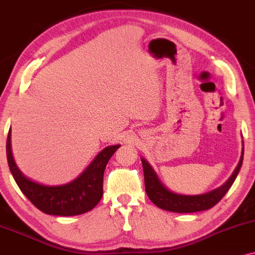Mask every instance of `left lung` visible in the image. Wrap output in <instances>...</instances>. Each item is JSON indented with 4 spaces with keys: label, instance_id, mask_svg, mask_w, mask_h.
<instances>
[{
    "label": "left lung",
    "instance_id": "obj_1",
    "mask_svg": "<svg viewBox=\"0 0 255 255\" xmlns=\"http://www.w3.org/2000/svg\"><path fill=\"white\" fill-rule=\"evenodd\" d=\"M242 159H244V149H242L240 161H239L238 166H236L231 178L222 186H220L219 189L208 192V194L197 196L178 195L174 194V192H171L170 190H167L159 182L158 177L155 176L154 171L149 166L148 162L145 159H141L143 168V177H145L146 194L157 207L167 211H173V213H196V211L208 210L219 203L221 199L223 198V196L231 189V186L234 183L235 178L241 168Z\"/></svg>",
    "mask_w": 255,
    "mask_h": 255
}]
</instances>
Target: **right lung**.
Masks as SVG:
<instances>
[{
    "label": "right lung",
    "instance_id": "right-lung-1",
    "mask_svg": "<svg viewBox=\"0 0 255 255\" xmlns=\"http://www.w3.org/2000/svg\"><path fill=\"white\" fill-rule=\"evenodd\" d=\"M120 145L106 147L87 170L65 185L47 186L28 179L15 164L10 148V130L7 137V160L15 182L23 195L42 213L56 216H75L94 209L103 195V173L109 159Z\"/></svg>",
    "mask_w": 255,
    "mask_h": 255
}]
</instances>
